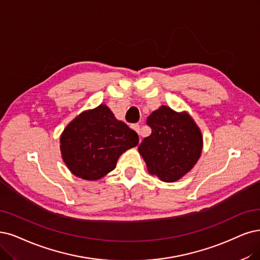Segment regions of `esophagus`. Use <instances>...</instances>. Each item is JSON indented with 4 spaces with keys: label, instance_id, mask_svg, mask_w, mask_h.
I'll list each match as a JSON object with an SVG mask.
<instances>
[{
    "label": "esophagus",
    "instance_id": "obj_1",
    "mask_svg": "<svg viewBox=\"0 0 260 260\" xmlns=\"http://www.w3.org/2000/svg\"><path fill=\"white\" fill-rule=\"evenodd\" d=\"M132 128L133 129H135L139 135H140V125L139 124H134V125H132Z\"/></svg>",
    "mask_w": 260,
    "mask_h": 260
}]
</instances>
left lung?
I'll use <instances>...</instances> for the list:
<instances>
[{
  "mask_svg": "<svg viewBox=\"0 0 260 260\" xmlns=\"http://www.w3.org/2000/svg\"><path fill=\"white\" fill-rule=\"evenodd\" d=\"M151 135L138 150L147 162L148 171L164 182H175L197 162L203 137L186 112L178 113L167 106L153 111L147 119Z\"/></svg>",
  "mask_w": 260,
  "mask_h": 260,
  "instance_id": "left-lung-1",
  "label": "left lung"
}]
</instances>
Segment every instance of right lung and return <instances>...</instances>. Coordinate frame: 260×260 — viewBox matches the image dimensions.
Returning <instances> with one entry per match:
<instances>
[{
  "label": "right lung",
  "mask_w": 260,
  "mask_h": 260,
  "mask_svg": "<svg viewBox=\"0 0 260 260\" xmlns=\"http://www.w3.org/2000/svg\"><path fill=\"white\" fill-rule=\"evenodd\" d=\"M138 142L135 131L115 119L107 106L100 105L67 125L61 136V152L75 176L99 180L115 168L124 151Z\"/></svg>",
  "instance_id": "obj_1"
}]
</instances>
